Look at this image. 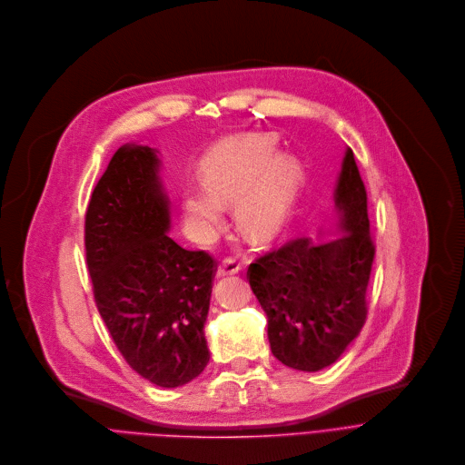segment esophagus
I'll return each mask as SVG.
<instances>
[{
  "instance_id": "34e87169",
  "label": "esophagus",
  "mask_w": 465,
  "mask_h": 465,
  "mask_svg": "<svg viewBox=\"0 0 465 465\" xmlns=\"http://www.w3.org/2000/svg\"><path fill=\"white\" fill-rule=\"evenodd\" d=\"M240 271V263L234 258H225L218 269H216V276H225V274H234Z\"/></svg>"
}]
</instances>
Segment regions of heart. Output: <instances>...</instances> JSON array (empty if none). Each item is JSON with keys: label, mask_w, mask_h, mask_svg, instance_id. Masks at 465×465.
I'll use <instances>...</instances> for the list:
<instances>
[{"label": "heart", "mask_w": 465, "mask_h": 465, "mask_svg": "<svg viewBox=\"0 0 465 465\" xmlns=\"http://www.w3.org/2000/svg\"><path fill=\"white\" fill-rule=\"evenodd\" d=\"M274 141L245 134L222 141L202 164L203 191L183 196V211L202 232H214L220 211L236 207V225L252 242L282 232L302 187L304 173L295 157L274 159Z\"/></svg>", "instance_id": "b5f03b06"}]
</instances>
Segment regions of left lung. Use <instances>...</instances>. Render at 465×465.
<instances>
[{
    "label": "left lung",
    "instance_id": "1",
    "mask_svg": "<svg viewBox=\"0 0 465 465\" xmlns=\"http://www.w3.org/2000/svg\"><path fill=\"white\" fill-rule=\"evenodd\" d=\"M341 238H295L256 258L247 278L267 315L272 355L317 372L333 364L366 321V288L376 254L366 189L348 148L335 187Z\"/></svg>",
    "mask_w": 465,
    "mask_h": 465
}]
</instances>
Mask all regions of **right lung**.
<instances>
[{"label": "right lung", "instance_id": "1", "mask_svg": "<svg viewBox=\"0 0 465 465\" xmlns=\"http://www.w3.org/2000/svg\"><path fill=\"white\" fill-rule=\"evenodd\" d=\"M153 148L121 146L91 194L84 243L99 313L126 362L163 389L198 378L216 262L166 232L168 198Z\"/></svg>", "mask_w": 465, "mask_h": 465}]
</instances>
